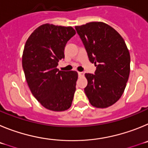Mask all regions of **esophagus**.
I'll return each mask as SVG.
<instances>
[{
    "instance_id": "esophagus-1",
    "label": "esophagus",
    "mask_w": 148,
    "mask_h": 148,
    "mask_svg": "<svg viewBox=\"0 0 148 148\" xmlns=\"http://www.w3.org/2000/svg\"><path fill=\"white\" fill-rule=\"evenodd\" d=\"M78 75H79V76L80 77H82L84 75V73L83 72H78Z\"/></svg>"
}]
</instances>
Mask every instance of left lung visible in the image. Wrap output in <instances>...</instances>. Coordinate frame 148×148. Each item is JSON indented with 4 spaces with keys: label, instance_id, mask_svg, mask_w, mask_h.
<instances>
[{
    "label": "left lung",
    "instance_id": "obj_1",
    "mask_svg": "<svg viewBox=\"0 0 148 148\" xmlns=\"http://www.w3.org/2000/svg\"><path fill=\"white\" fill-rule=\"evenodd\" d=\"M75 29L90 62L97 66L95 75L85 73L86 95L95 108H108L121 98L126 87L130 70L129 50L121 35L104 22H89L75 26Z\"/></svg>",
    "mask_w": 148,
    "mask_h": 148
}]
</instances>
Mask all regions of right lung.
<instances>
[{
	"mask_svg": "<svg viewBox=\"0 0 148 148\" xmlns=\"http://www.w3.org/2000/svg\"><path fill=\"white\" fill-rule=\"evenodd\" d=\"M75 34L72 27L44 23L26 41L22 66L34 97L47 109L61 112L71 107L78 73L57 68L64 58V47Z\"/></svg>",
	"mask_w": 148,
	"mask_h": 148,
	"instance_id": "1",
	"label": "right lung"
}]
</instances>
